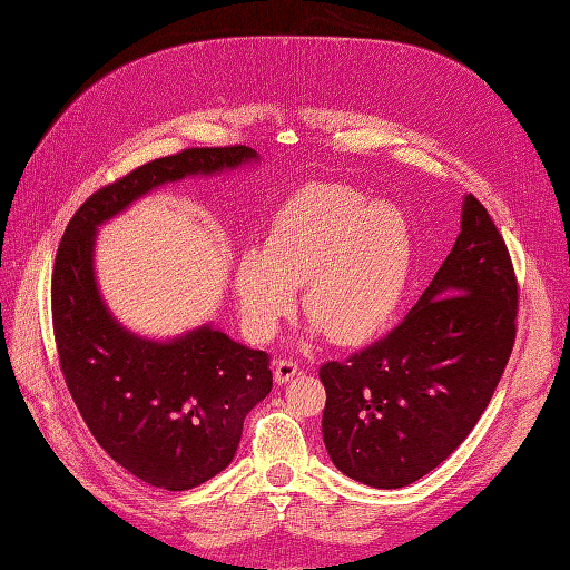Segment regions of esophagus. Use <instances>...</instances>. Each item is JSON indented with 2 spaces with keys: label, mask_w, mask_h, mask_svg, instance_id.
Returning <instances> with one entry per match:
<instances>
[{
  "label": "esophagus",
  "mask_w": 570,
  "mask_h": 570,
  "mask_svg": "<svg viewBox=\"0 0 570 570\" xmlns=\"http://www.w3.org/2000/svg\"><path fill=\"white\" fill-rule=\"evenodd\" d=\"M297 373H299V364H297V361H292V358L275 361V381H278L281 385L287 383V381H292V377H295Z\"/></svg>",
  "instance_id": "34e87169"
}]
</instances>
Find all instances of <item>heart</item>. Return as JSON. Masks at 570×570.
Here are the masks:
<instances>
[{"instance_id": "obj_1", "label": "heart", "mask_w": 570, "mask_h": 570, "mask_svg": "<svg viewBox=\"0 0 570 570\" xmlns=\"http://www.w3.org/2000/svg\"><path fill=\"white\" fill-rule=\"evenodd\" d=\"M411 228L394 204H371L347 185H306L266 226L262 252L235 266L247 333L266 342L295 306L335 344L371 340L394 314L411 273Z\"/></svg>"}]
</instances>
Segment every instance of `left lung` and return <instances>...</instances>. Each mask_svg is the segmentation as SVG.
Returning a JSON list of instances; mask_svg holds the SVG:
<instances>
[{
    "label": "left lung",
    "mask_w": 570,
    "mask_h": 570,
    "mask_svg": "<svg viewBox=\"0 0 570 570\" xmlns=\"http://www.w3.org/2000/svg\"><path fill=\"white\" fill-rule=\"evenodd\" d=\"M519 281L502 233L473 195L454 249L416 306L347 361H327L323 442L364 485H411L469 438L515 342Z\"/></svg>",
    "instance_id": "1"
}]
</instances>
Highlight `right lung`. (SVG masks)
<instances>
[{
    "mask_svg": "<svg viewBox=\"0 0 570 570\" xmlns=\"http://www.w3.org/2000/svg\"><path fill=\"white\" fill-rule=\"evenodd\" d=\"M252 159L245 145L193 147L137 166L82 202L57 249L51 325L66 387L101 450L161 490H193L233 461L245 416L273 387L271 356L212 325L170 342L128 333L99 297L95 230L151 187Z\"/></svg>",
    "mask_w": 570,
    "mask_h": 570,
    "instance_id": "obj_1",
    "label": "right lung"
}]
</instances>
